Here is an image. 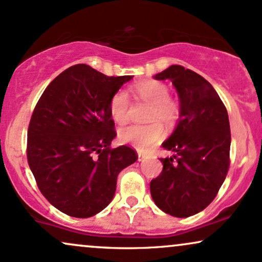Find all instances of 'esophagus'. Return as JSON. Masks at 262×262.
<instances>
[{
    "label": "esophagus",
    "mask_w": 262,
    "mask_h": 262,
    "mask_svg": "<svg viewBox=\"0 0 262 262\" xmlns=\"http://www.w3.org/2000/svg\"><path fill=\"white\" fill-rule=\"evenodd\" d=\"M138 160H139V161H144L145 160V155L143 152H140V151L138 152Z\"/></svg>",
    "instance_id": "1"
}]
</instances>
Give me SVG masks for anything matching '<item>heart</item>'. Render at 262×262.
Listing matches in <instances>:
<instances>
[{
  "instance_id": "obj_1",
  "label": "heart",
  "mask_w": 262,
  "mask_h": 262,
  "mask_svg": "<svg viewBox=\"0 0 262 262\" xmlns=\"http://www.w3.org/2000/svg\"><path fill=\"white\" fill-rule=\"evenodd\" d=\"M133 93L138 100L150 103L146 112V121L151 122L123 127L118 137L122 143L130 144L144 151L161 141L165 137V129L160 121L168 127L177 123L181 116V105L177 99L168 95V86L159 80L139 81L133 86ZM129 110L130 102L128 94L123 90L113 94L110 100V113L113 121L119 124L128 122Z\"/></svg>"
}]
</instances>
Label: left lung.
Segmentation results:
<instances>
[{
	"mask_svg": "<svg viewBox=\"0 0 262 262\" xmlns=\"http://www.w3.org/2000/svg\"><path fill=\"white\" fill-rule=\"evenodd\" d=\"M155 79H169L176 86L181 118L162 144L176 154L161 159L162 172L150 182V193L163 212L193 216L212 203L229 169L228 113L212 85L183 66L173 64Z\"/></svg>",
	"mask_w": 262,
	"mask_h": 262,
	"instance_id": "left-lung-1",
	"label": "left lung"
}]
</instances>
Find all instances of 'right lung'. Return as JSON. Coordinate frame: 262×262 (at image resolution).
<instances>
[{"instance_id": "add662e5", "label": "right lung", "mask_w": 262, "mask_h": 262, "mask_svg": "<svg viewBox=\"0 0 262 262\" xmlns=\"http://www.w3.org/2000/svg\"><path fill=\"white\" fill-rule=\"evenodd\" d=\"M132 75L108 77L88 64L63 71L37 101L27 157L41 194L66 215L86 219L111 203L117 177L137 151L112 149L110 100Z\"/></svg>"}]
</instances>
